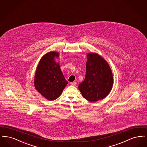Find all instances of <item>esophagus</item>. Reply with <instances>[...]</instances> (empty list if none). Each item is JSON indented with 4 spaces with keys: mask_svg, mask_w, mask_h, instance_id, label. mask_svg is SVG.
<instances>
[{
    "mask_svg": "<svg viewBox=\"0 0 147 147\" xmlns=\"http://www.w3.org/2000/svg\"><path fill=\"white\" fill-rule=\"evenodd\" d=\"M70 84H71V85H72V86H76L77 85V82H71V83H70Z\"/></svg>",
    "mask_w": 147,
    "mask_h": 147,
    "instance_id": "1",
    "label": "esophagus"
}]
</instances>
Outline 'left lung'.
<instances>
[{"mask_svg":"<svg viewBox=\"0 0 147 147\" xmlns=\"http://www.w3.org/2000/svg\"><path fill=\"white\" fill-rule=\"evenodd\" d=\"M87 58L85 77L78 88L83 98L90 102H96L105 98L111 91L112 71L105 59L98 54L89 53Z\"/></svg>","mask_w":147,"mask_h":147,"instance_id":"1","label":"left lung"}]
</instances>
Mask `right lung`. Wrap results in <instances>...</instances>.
<instances>
[{"mask_svg": "<svg viewBox=\"0 0 147 147\" xmlns=\"http://www.w3.org/2000/svg\"><path fill=\"white\" fill-rule=\"evenodd\" d=\"M58 56V53L55 52H50L43 56L35 74L36 89L49 100L58 98L68 84L59 64L54 59Z\"/></svg>", "mask_w": 147, "mask_h": 147, "instance_id": "right-lung-1", "label": "right lung"}]
</instances>
